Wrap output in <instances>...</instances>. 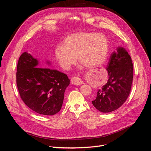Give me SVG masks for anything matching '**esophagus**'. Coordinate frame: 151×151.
<instances>
[{
  "label": "esophagus",
  "mask_w": 151,
  "mask_h": 151,
  "mask_svg": "<svg viewBox=\"0 0 151 151\" xmlns=\"http://www.w3.org/2000/svg\"><path fill=\"white\" fill-rule=\"evenodd\" d=\"M71 83L74 85H81L84 84L83 81L81 80V78L79 77H73L71 79Z\"/></svg>",
  "instance_id": "34e87169"
}]
</instances>
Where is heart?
Wrapping results in <instances>:
<instances>
[{
  "label": "heart",
  "mask_w": 151,
  "mask_h": 151,
  "mask_svg": "<svg viewBox=\"0 0 151 151\" xmlns=\"http://www.w3.org/2000/svg\"><path fill=\"white\" fill-rule=\"evenodd\" d=\"M108 52V43L102 34L79 33L67 36L63 45L55 48L56 58L60 65L68 69L76 62L88 68L98 67L105 61Z\"/></svg>",
  "instance_id": "obj_1"
}]
</instances>
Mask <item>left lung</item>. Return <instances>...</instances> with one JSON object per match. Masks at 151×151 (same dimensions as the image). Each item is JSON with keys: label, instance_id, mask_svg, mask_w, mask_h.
Wrapping results in <instances>:
<instances>
[{"label": "left lung", "instance_id": "1", "mask_svg": "<svg viewBox=\"0 0 151 151\" xmlns=\"http://www.w3.org/2000/svg\"><path fill=\"white\" fill-rule=\"evenodd\" d=\"M109 79L99 89L92 101L93 106L103 113L115 111L124 103L130 94L134 68L130 56L123 48H118L109 58L106 67Z\"/></svg>", "mask_w": 151, "mask_h": 151}]
</instances>
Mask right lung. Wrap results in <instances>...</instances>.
Masks as SVG:
<instances>
[{
	"mask_svg": "<svg viewBox=\"0 0 151 151\" xmlns=\"http://www.w3.org/2000/svg\"><path fill=\"white\" fill-rule=\"evenodd\" d=\"M38 64L30 53L24 52L20 56L16 72L18 91L22 101L32 110L53 115L60 110L70 80L63 73Z\"/></svg>",
	"mask_w": 151,
	"mask_h": 151,
	"instance_id": "add662e5",
	"label": "right lung"
}]
</instances>
